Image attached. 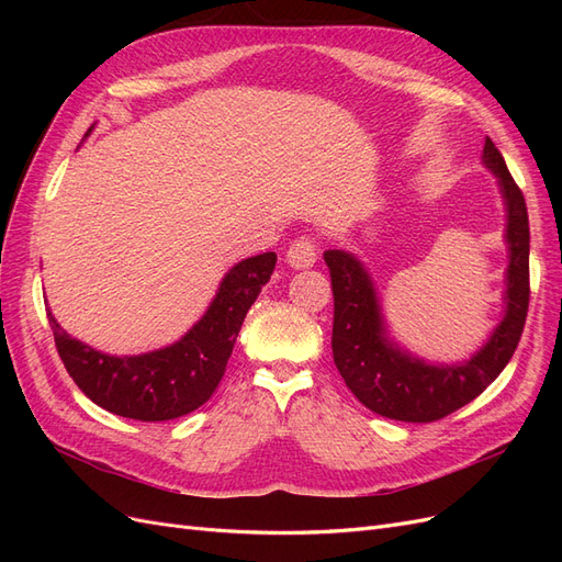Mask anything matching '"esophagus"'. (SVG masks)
<instances>
[{"label": "esophagus", "instance_id": "esophagus-1", "mask_svg": "<svg viewBox=\"0 0 562 562\" xmlns=\"http://www.w3.org/2000/svg\"><path fill=\"white\" fill-rule=\"evenodd\" d=\"M285 260H288V265L295 267V269H310V267H314V262H316V246H314V241L307 239V236H300V239H295L291 246H288Z\"/></svg>", "mask_w": 562, "mask_h": 562}]
</instances>
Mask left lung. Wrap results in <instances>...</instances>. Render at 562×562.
<instances>
[{
	"label": "left lung",
	"mask_w": 562,
	"mask_h": 562,
	"mask_svg": "<svg viewBox=\"0 0 562 562\" xmlns=\"http://www.w3.org/2000/svg\"><path fill=\"white\" fill-rule=\"evenodd\" d=\"M483 166L497 178L504 201L508 265L504 271L502 321L469 359L434 363L407 351L389 330L368 267L349 250L323 252L335 297V366L351 394L382 417L434 422L459 411L497 380L518 347L530 302V225L522 192L490 138L483 147Z\"/></svg>",
	"instance_id": "obj_1"
}]
</instances>
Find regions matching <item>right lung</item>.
<instances>
[{
    "label": "right lung",
    "mask_w": 562,
    "mask_h": 562,
    "mask_svg": "<svg viewBox=\"0 0 562 562\" xmlns=\"http://www.w3.org/2000/svg\"><path fill=\"white\" fill-rule=\"evenodd\" d=\"M274 265L277 252L236 262L220 281L209 310L178 342L138 356L98 351L67 335L54 314L46 316L67 372L95 405L140 422L176 419L213 396L241 323Z\"/></svg>",
    "instance_id": "obj_1"
}]
</instances>
